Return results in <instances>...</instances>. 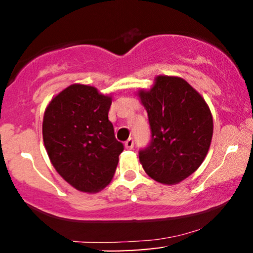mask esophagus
<instances>
[{
  "label": "esophagus",
  "mask_w": 253,
  "mask_h": 253,
  "mask_svg": "<svg viewBox=\"0 0 253 253\" xmlns=\"http://www.w3.org/2000/svg\"><path fill=\"white\" fill-rule=\"evenodd\" d=\"M125 147H126L127 150H132L133 147H134V140H133V138L127 139L126 143H125Z\"/></svg>",
  "instance_id": "1"
}]
</instances>
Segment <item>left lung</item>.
<instances>
[{
    "mask_svg": "<svg viewBox=\"0 0 253 253\" xmlns=\"http://www.w3.org/2000/svg\"><path fill=\"white\" fill-rule=\"evenodd\" d=\"M149 118L151 140L139 150L144 170L157 182L176 184L207 156L213 119L207 103L189 83L158 76L150 91L139 92Z\"/></svg>",
    "mask_w": 253,
    "mask_h": 253,
    "instance_id": "8db88e82",
    "label": "left lung"
}]
</instances>
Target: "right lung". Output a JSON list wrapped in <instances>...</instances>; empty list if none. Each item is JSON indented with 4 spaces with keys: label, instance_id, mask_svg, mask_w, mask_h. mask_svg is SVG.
Returning a JSON list of instances; mask_svg holds the SVG:
<instances>
[{
    "label": "right lung",
    "instance_id": "obj_1",
    "mask_svg": "<svg viewBox=\"0 0 253 253\" xmlns=\"http://www.w3.org/2000/svg\"><path fill=\"white\" fill-rule=\"evenodd\" d=\"M110 104V97L94 86L74 84L51 101L43 115V144L54 169L84 193L112 181L124 151L108 120Z\"/></svg>",
    "mask_w": 253,
    "mask_h": 253
}]
</instances>
